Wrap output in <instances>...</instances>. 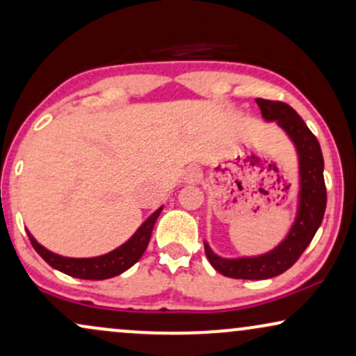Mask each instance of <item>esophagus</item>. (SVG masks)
I'll use <instances>...</instances> for the list:
<instances>
[{
    "label": "esophagus",
    "instance_id": "esophagus-1",
    "mask_svg": "<svg viewBox=\"0 0 356 356\" xmlns=\"http://www.w3.org/2000/svg\"><path fill=\"white\" fill-rule=\"evenodd\" d=\"M200 179V169L197 168H188L186 172H184V182L186 184H197Z\"/></svg>",
    "mask_w": 356,
    "mask_h": 356
}]
</instances>
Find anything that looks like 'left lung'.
<instances>
[{
    "instance_id": "1",
    "label": "left lung",
    "mask_w": 356,
    "mask_h": 356,
    "mask_svg": "<svg viewBox=\"0 0 356 356\" xmlns=\"http://www.w3.org/2000/svg\"><path fill=\"white\" fill-rule=\"evenodd\" d=\"M261 115L274 121L294 145L299 163L298 209L287 235L279 245L263 254L223 258L204 241L205 254L220 274L235 279L261 281L287 271L304 253L321 227L327 207V191L323 182V156L317 138L289 105L258 98Z\"/></svg>"
}]
</instances>
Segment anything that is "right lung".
Here are the masks:
<instances>
[{"label":"right lung","instance_id":"add662e5","mask_svg":"<svg viewBox=\"0 0 356 356\" xmlns=\"http://www.w3.org/2000/svg\"><path fill=\"white\" fill-rule=\"evenodd\" d=\"M164 207H159L154 213H151L141 227L134 232V235L124 241L123 245L115 248L110 253L102 256H93V258H67V256H60L57 253H52L47 248H44L38 240L31 235L28 230V236L31 240V245L38 251L49 266H52L57 271L69 274L72 277L79 279H93V281H102V279H110L118 276V274L124 273L129 269L134 263H138L143 253H145L147 245H149L152 228L157 217L161 215Z\"/></svg>","mask_w":356,"mask_h":356}]
</instances>
